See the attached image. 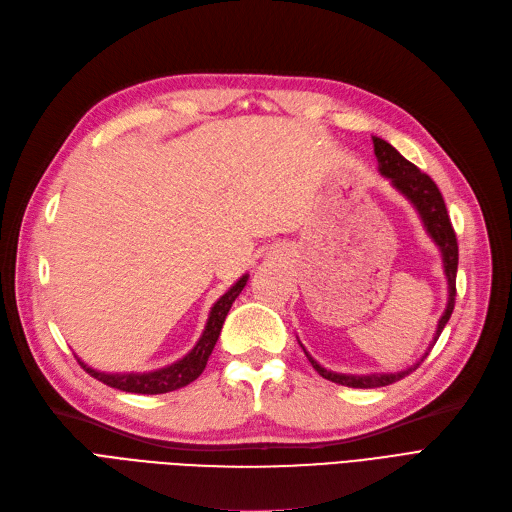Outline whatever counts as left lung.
I'll return each mask as SVG.
<instances>
[{
	"label": "left lung",
	"instance_id": "8db88e82",
	"mask_svg": "<svg viewBox=\"0 0 512 512\" xmlns=\"http://www.w3.org/2000/svg\"><path fill=\"white\" fill-rule=\"evenodd\" d=\"M374 153L378 159V170L384 178L391 180V185L405 197L410 199L412 206L416 208V212L420 214V220L424 224L426 233L431 235V239L437 243V248L441 250L443 256V271L447 277V306L445 311L437 323V332L435 338L428 346V351L422 355L420 361H416L414 365L405 367L401 372L395 374H336L325 370L323 365H319L306 349L302 346V351L306 355V359L311 361V365L317 370L319 376H323L325 380H332L336 384L342 386H351V388H378V386H388L393 384L405 376H410L416 367L426 359V355L431 353L433 344L437 342V338L441 336L445 323L449 321L454 313V304H456V273H458V241H456V233L452 227V220H449L447 208L443 195L439 191V187L433 182V178L420 172L412 161H407L393 145H388L386 140L374 136Z\"/></svg>",
	"mask_w": 512,
	"mask_h": 512
}]
</instances>
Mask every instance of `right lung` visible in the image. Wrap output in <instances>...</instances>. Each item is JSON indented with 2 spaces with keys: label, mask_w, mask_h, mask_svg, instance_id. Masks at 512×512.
Returning a JSON list of instances; mask_svg holds the SVG:
<instances>
[{
  "label": "right lung",
  "mask_w": 512,
  "mask_h": 512,
  "mask_svg": "<svg viewBox=\"0 0 512 512\" xmlns=\"http://www.w3.org/2000/svg\"><path fill=\"white\" fill-rule=\"evenodd\" d=\"M245 283H248V275H243L227 294H222L214 302L208 323H206V330H203L201 338L197 340V344L185 357L178 359L172 365H166V367H161V370L147 372V374H105V372L92 370V367H88L81 359H77V361L92 378L100 380L102 384H107L111 388L126 391V393L161 395V393H170V391H176V388L187 386L193 380H197L203 370H206V363H208V359L214 351V344L220 336L222 323H224V319H227L235 298L245 288Z\"/></svg>",
  "instance_id": "right-lung-1"
}]
</instances>
